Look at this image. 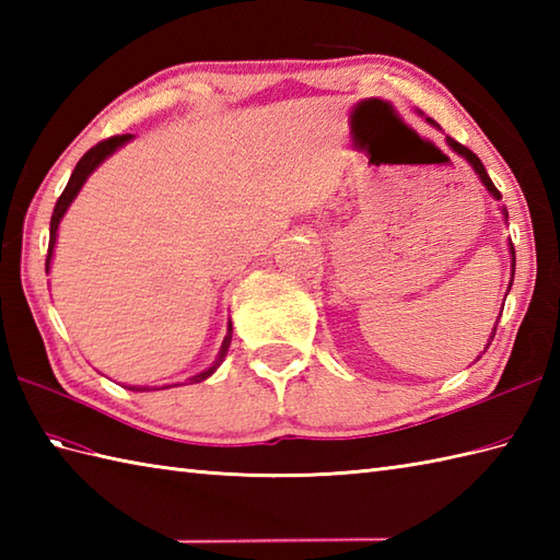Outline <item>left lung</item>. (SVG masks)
Here are the masks:
<instances>
[{
  "mask_svg": "<svg viewBox=\"0 0 560 560\" xmlns=\"http://www.w3.org/2000/svg\"><path fill=\"white\" fill-rule=\"evenodd\" d=\"M428 122H431V125H435L433 120H428ZM447 144L452 147V149H455L457 153H462V156L464 159H467L471 165H474V171H477L479 173V177H481V183L486 185V187H489V192L495 197V199H501V192H498V187L493 185V180H491V177H489V173H486V168H483V163L479 161V156H477V153H474L471 149H467V147H464V144H459V141H455V139H452V137H447ZM510 249H513V269H515V247H510ZM513 277H515V271H513ZM510 291V289H508ZM493 337H495V327H493ZM491 337V339H493ZM489 347H491V341H489Z\"/></svg>",
  "mask_w": 560,
  "mask_h": 560,
  "instance_id": "left-lung-1",
  "label": "left lung"
}]
</instances>
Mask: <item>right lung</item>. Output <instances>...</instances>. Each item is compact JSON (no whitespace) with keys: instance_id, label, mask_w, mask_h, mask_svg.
Wrapping results in <instances>:
<instances>
[{"instance_id":"right-lung-1","label":"right lung","mask_w":560,"mask_h":560,"mask_svg":"<svg viewBox=\"0 0 560 560\" xmlns=\"http://www.w3.org/2000/svg\"><path fill=\"white\" fill-rule=\"evenodd\" d=\"M129 139H132V135H115V137H110V139H103V141H98L96 147H91V149H89L86 153H83V156L79 159L77 168H74V173H71L69 183H67V187H65V192L59 195L57 205H55V211H52V219H50V245H47L45 269H50V257H52V247H55V237H57V225H59V219L65 217L67 207L71 205V199L77 197V192L81 189V185L86 183V177H89L93 171H96V165H101L105 159L110 156V153H113L117 147H122L125 141H129ZM229 347H231V325H229V335H225V339H223V347H221L219 361L223 359L225 351H229ZM217 365H219V363H217ZM217 365H211L209 371L195 375L192 380H189V383H201V380H207L213 371H217Z\"/></svg>"}]
</instances>
